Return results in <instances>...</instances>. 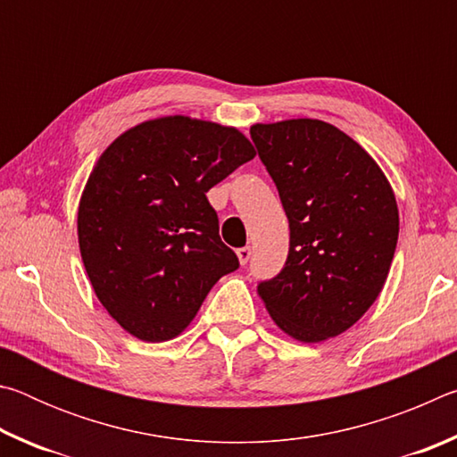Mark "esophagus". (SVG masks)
Returning <instances> with one entry per match:
<instances>
[{"mask_svg":"<svg viewBox=\"0 0 457 457\" xmlns=\"http://www.w3.org/2000/svg\"><path fill=\"white\" fill-rule=\"evenodd\" d=\"M236 253H237V260H239V264L245 266L247 262H250V258H252V247H250V245H245V247H239V250H237Z\"/></svg>","mask_w":457,"mask_h":457,"instance_id":"1","label":"esophagus"}]
</instances>
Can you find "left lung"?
I'll return each mask as SVG.
<instances>
[{
	"instance_id": "obj_1",
	"label": "left lung",
	"mask_w": 457,
	"mask_h": 457,
	"mask_svg": "<svg viewBox=\"0 0 457 457\" xmlns=\"http://www.w3.org/2000/svg\"><path fill=\"white\" fill-rule=\"evenodd\" d=\"M250 135L290 223L286 266L258 296L294 340L343 335L373 306L395 256L391 183L354 138L324 120L256 122Z\"/></svg>"
}]
</instances>
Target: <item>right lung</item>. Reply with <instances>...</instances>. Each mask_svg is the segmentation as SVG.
<instances>
[{
  "label": "right lung",
  "mask_w": 457,
  "mask_h": 457,
  "mask_svg": "<svg viewBox=\"0 0 457 457\" xmlns=\"http://www.w3.org/2000/svg\"><path fill=\"white\" fill-rule=\"evenodd\" d=\"M256 157L242 130L171 114L119 135L79 204V245L100 304L145 343L179 337L237 270L205 193Z\"/></svg>",
  "instance_id": "right-lung-1"
}]
</instances>
